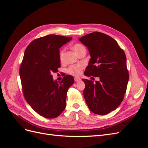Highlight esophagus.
Returning <instances> with one entry per match:
<instances>
[{
	"instance_id": "esophagus-1",
	"label": "esophagus",
	"mask_w": 148,
	"mask_h": 148,
	"mask_svg": "<svg viewBox=\"0 0 148 148\" xmlns=\"http://www.w3.org/2000/svg\"><path fill=\"white\" fill-rule=\"evenodd\" d=\"M75 81L76 82H80L81 81V78H78V77H75Z\"/></svg>"
}]
</instances>
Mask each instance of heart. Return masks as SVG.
Instances as JSON below:
<instances>
[{"label": "heart", "mask_w": 148, "mask_h": 148, "mask_svg": "<svg viewBox=\"0 0 148 148\" xmlns=\"http://www.w3.org/2000/svg\"><path fill=\"white\" fill-rule=\"evenodd\" d=\"M72 49L77 55H78L82 51L86 50V49H85L84 46L83 45V44H79V43L75 44L72 47ZM64 54H65L64 49H62L59 52V59L60 62L64 61ZM83 69V65L82 64L73 65L70 66L69 68L67 69V72L72 75L78 76L81 74Z\"/></svg>", "instance_id": "obj_1"}]
</instances>
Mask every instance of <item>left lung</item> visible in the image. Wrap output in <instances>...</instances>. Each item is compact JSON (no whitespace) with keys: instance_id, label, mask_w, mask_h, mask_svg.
<instances>
[{"instance_id":"left-lung-1","label":"left lung","mask_w":148,"mask_h":148,"mask_svg":"<svg viewBox=\"0 0 148 148\" xmlns=\"http://www.w3.org/2000/svg\"><path fill=\"white\" fill-rule=\"evenodd\" d=\"M79 40L91 56L84 74L99 78L96 83L82 79L84 99L93 113L106 115L117 108L126 92L129 79L126 56L117 41L104 33H91Z\"/></svg>"}]
</instances>
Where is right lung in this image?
Masks as SVG:
<instances>
[{
    "label": "right lung",
    "mask_w": 148,
    "mask_h": 148,
    "mask_svg": "<svg viewBox=\"0 0 148 148\" xmlns=\"http://www.w3.org/2000/svg\"><path fill=\"white\" fill-rule=\"evenodd\" d=\"M71 39L47 35L33 40L25 51L20 68L23 95L31 108L45 118L54 119L62 113L67 91L74 83L71 75H65L60 82L52 75L60 67L59 49Z\"/></svg>",
    "instance_id": "1"
}]
</instances>
